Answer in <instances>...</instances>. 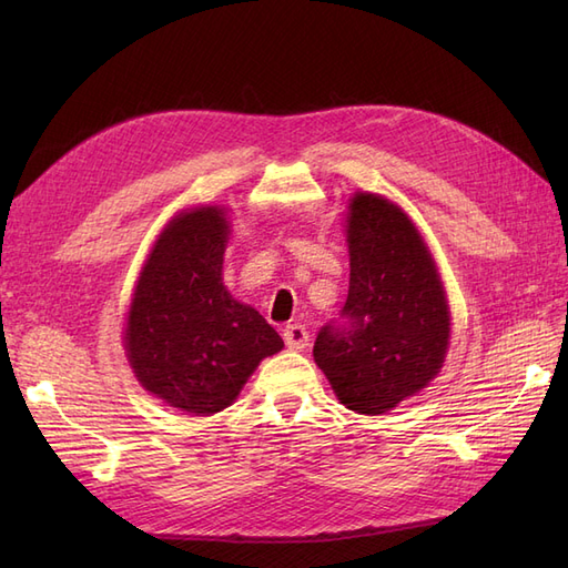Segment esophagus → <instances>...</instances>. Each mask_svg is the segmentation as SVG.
<instances>
[{"instance_id":"obj_1","label":"esophagus","mask_w":568,"mask_h":568,"mask_svg":"<svg viewBox=\"0 0 568 568\" xmlns=\"http://www.w3.org/2000/svg\"><path fill=\"white\" fill-rule=\"evenodd\" d=\"M282 336H284L286 346L291 351H301V348L307 346V341H311V336H307L303 324H288V326H284V334Z\"/></svg>"}]
</instances>
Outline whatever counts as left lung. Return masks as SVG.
<instances>
[{"label": "left lung", "instance_id": "left-lung-1", "mask_svg": "<svg viewBox=\"0 0 568 568\" xmlns=\"http://www.w3.org/2000/svg\"><path fill=\"white\" fill-rule=\"evenodd\" d=\"M351 286L341 322L324 324L315 363L336 398L359 415H384L440 372L450 311L432 253L412 220L384 196L348 203Z\"/></svg>", "mask_w": 568, "mask_h": 568}]
</instances>
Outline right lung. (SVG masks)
Wrapping results in <instances>:
<instances>
[{"label":"right lung","instance_id":"right-lung-1","mask_svg":"<svg viewBox=\"0 0 568 568\" xmlns=\"http://www.w3.org/2000/svg\"><path fill=\"white\" fill-rule=\"evenodd\" d=\"M230 225L217 205L168 222L142 267L125 351L140 384L182 412L209 417L236 400L282 336L222 284Z\"/></svg>","mask_w":568,"mask_h":568}]
</instances>
